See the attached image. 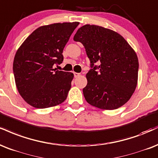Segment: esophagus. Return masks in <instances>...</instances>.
Returning a JSON list of instances; mask_svg holds the SVG:
<instances>
[{
	"label": "esophagus",
	"mask_w": 158,
	"mask_h": 158,
	"mask_svg": "<svg viewBox=\"0 0 158 158\" xmlns=\"http://www.w3.org/2000/svg\"><path fill=\"white\" fill-rule=\"evenodd\" d=\"M79 76H80V73H74V77L75 78H77V77H79Z\"/></svg>",
	"instance_id": "obj_1"
}]
</instances>
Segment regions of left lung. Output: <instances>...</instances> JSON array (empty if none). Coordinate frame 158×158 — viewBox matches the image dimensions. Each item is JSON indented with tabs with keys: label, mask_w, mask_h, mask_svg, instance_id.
<instances>
[{
	"label": "left lung",
	"mask_w": 158,
	"mask_h": 158,
	"mask_svg": "<svg viewBox=\"0 0 158 158\" xmlns=\"http://www.w3.org/2000/svg\"><path fill=\"white\" fill-rule=\"evenodd\" d=\"M73 40L82 43L91 63L83 88L87 103L108 110L126 104L138 84L139 64L134 49L116 31L96 25L81 26ZM97 61L99 66H94Z\"/></svg>",
	"instance_id": "1"
}]
</instances>
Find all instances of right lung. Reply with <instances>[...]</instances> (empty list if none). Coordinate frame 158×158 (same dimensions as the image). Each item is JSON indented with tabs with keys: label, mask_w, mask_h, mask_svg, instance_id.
Listing matches in <instances>:
<instances>
[{
	"label": "right lung",
	"mask_w": 158,
	"mask_h": 158,
	"mask_svg": "<svg viewBox=\"0 0 158 158\" xmlns=\"http://www.w3.org/2000/svg\"><path fill=\"white\" fill-rule=\"evenodd\" d=\"M79 22L43 26L25 40L15 54L13 72L16 87L26 103L35 108L54 107L67 98L73 73L56 71L62 51Z\"/></svg>",
	"instance_id": "add662e5"
}]
</instances>
